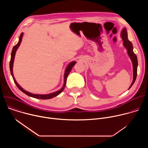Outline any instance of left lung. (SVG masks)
<instances>
[{
  "label": "left lung",
  "instance_id": "8db88e82",
  "mask_svg": "<svg viewBox=\"0 0 148 148\" xmlns=\"http://www.w3.org/2000/svg\"><path fill=\"white\" fill-rule=\"evenodd\" d=\"M121 37L123 40V44L125 47L127 49L128 54V56H130V58L131 59V61L132 62V65H133V74H134V77H133V81L131 84V85L130 86L129 89L132 86L133 84H134L136 76H137V67H138V59L136 55L134 53L133 51V45L132 44L131 42L128 40V34L127 32H126V29L125 27H124L121 32Z\"/></svg>",
  "mask_w": 148,
  "mask_h": 148
}]
</instances>
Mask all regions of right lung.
Segmentation results:
<instances>
[{"label":"right lung","mask_w":148,"mask_h":148,"mask_svg":"<svg viewBox=\"0 0 148 148\" xmlns=\"http://www.w3.org/2000/svg\"><path fill=\"white\" fill-rule=\"evenodd\" d=\"M23 33H21L20 36V37H19V40H18V43L15 45L13 49H12V53H11V58H10V73H11V74H12V76L13 78V80H14V82H15L16 85L17 86V87H18V88L22 91L23 92H24L25 94H26V95L30 96V97H33V98H39V99H51L54 97H56L57 95H59L63 90H64V88H65V86H66V80H67V76L69 75V73H70V71H71V69L74 66V65L75 64L76 62L75 61H73L71 62H70V64L68 65V66L67 67L66 69V71H65V73H64V85H63V87H62V88L61 90H60L59 91H57L56 92H54L53 93H51V94H46V95H41V94H32L30 92H29L28 91H25L24 89H23L22 87H21L18 83L16 82V79H14V76H13V62H14V56H15V54H16V51L17 50V49H18V47H19L20 43H21V41H22V37H23Z\"/></svg>","instance_id":"right-lung-1"}]
</instances>
